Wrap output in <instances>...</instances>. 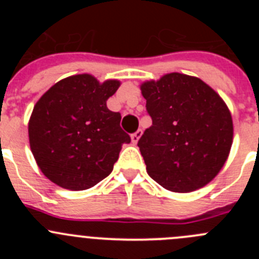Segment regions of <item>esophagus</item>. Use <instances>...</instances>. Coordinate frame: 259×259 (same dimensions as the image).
I'll return each instance as SVG.
<instances>
[{"label":"esophagus","mask_w":259,"mask_h":259,"mask_svg":"<svg viewBox=\"0 0 259 259\" xmlns=\"http://www.w3.org/2000/svg\"><path fill=\"white\" fill-rule=\"evenodd\" d=\"M142 135H143V130L142 129L137 130L134 134H132V142L134 143V144H137V143L139 142V139H140V137H142Z\"/></svg>","instance_id":"obj_1"}]
</instances>
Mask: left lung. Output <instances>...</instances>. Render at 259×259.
Segmentation results:
<instances>
[{
  "instance_id": "left-lung-1",
  "label": "left lung",
  "mask_w": 259,
  "mask_h": 259,
  "mask_svg": "<svg viewBox=\"0 0 259 259\" xmlns=\"http://www.w3.org/2000/svg\"><path fill=\"white\" fill-rule=\"evenodd\" d=\"M153 125L138 142L148 174L170 192L204 187L226 163L233 121L204 81L171 72L140 86Z\"/></svg>"
}]
</instances>
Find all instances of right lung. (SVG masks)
I'll return each instance as SVG.
<instances>
[{"instance_id": "obj_1", "label": "right lung", "mask_w": 259, "mask_h": 259, "mask_svg": "<svg viewBox=\"0 0 259 259\" xmlns=\"http://www.w3.org/2000/svg\"><path fill=\"white\" fill-rule=\"evenodd\" d=\"M120 81L100 83L74 75L50 88L36 103L28 122L30 146L46 178L70 190L94 187L113 171L122 144L120 113L106 106Z\"/></svg>"}]
</instances>
